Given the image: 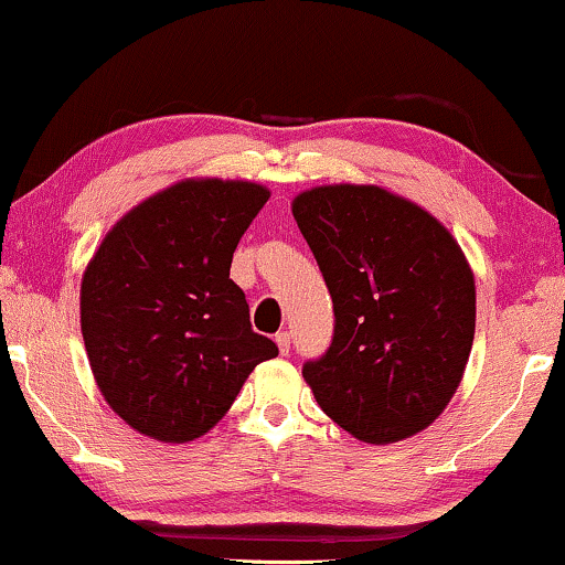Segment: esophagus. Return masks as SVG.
<instances>
[{
  "label": "esophagus",
  "mask_w": 565,
  "mask_h": 565,
  "mask_svg": "<svg viewBox=\"0 0 565 565\" xmlns=\"http://www.w3.org/2000/svg\"><path fill=\"white\" fill-rule=\"evenodd\" d=\"M275 342L280 347L282 354L290 352V331H280V334H275Z\"/></svg>",
  "instance_id": "1"
}]
</instances>
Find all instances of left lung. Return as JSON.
<instances>
[{"mask_svg":"<svg viewBox=\"0 0 565 565\" xmlns=\"http://www.w3.org/2000/svg\"><path fill=\"white\" fill-rule=\"evenodd\" d=\"M334 303V337L303 377L323 414L362 443L427 429L462 381L476 285L460 246L419 205L373 184L292 200Z\"/></svg>","mask_w":565,"mask_h":565,"instance_id":"left-lung-1","label":"left lung"}]
</instances>
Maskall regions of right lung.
<instances>
[{"label":"right lung","instance_id":"obj_1","mask_svg":"<svg viewBox=\"0 0 565 565\" xmlns=\"http://www.w3.org/2000/svg\"><path fill=\"white\" fill-rule=\"evenodd\" d=\"M269 192L184 180L115 223L82 280V334L113 412L161 443H190L228 412L259 362L231 259Z\"/></svg>","mask_w":565,"mask_h":565}]
</instances>
